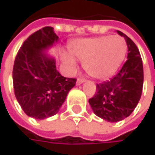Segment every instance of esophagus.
Returning a JSON list of instances; mask_svg holds the SVG:
<instances>
[{"instance_id":"obj_1","label":"esophagus","mask_w":155,"mask_h":155,"mask_svg":"<svg viewBox=\"0 0 155 155\" xmlns=\"http://www.w3.org/2000/svg\"><path fill=\"white\" fill-rule=\"evenodd\" d=\"M85 81H86L85 78H78V80H77V85H80V84L84 83Z\"/></svg>"}]
</instances>
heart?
I'll return each instance as SVG.
<instances>
[{"mask_svg":"<svg viewBox=\"0 0 155 155\" xmlns=\"http://www.w3.org/2000/svg\"><path fill=\"white\" fill-rule=\"evenodd\" d=\"M71 54L83 61L87 73L95 78H106L114 74L123 63L127 44L121 36H99L88 39H78L69 45ZM63 59L68 68H77L75 58L64 54Z\"/></svg>","mask_w":155,"mask_h":155,"instance_id":"1","label":"heart"}]
</instances>
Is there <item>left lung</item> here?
Wrapping results in <instances>:
<instances>
[{"label":"left lung","instance_id":"8db88e82","mask_svg":"<svg viewBox=\"0 0 155 155\" xmlns=\"http://www.w3.org/2000/svg\"><path fill=\"white\" fill-rule=\"evenodd\" d=\"M128 48L127 60L116 76L97 85L96 94L88 102L94 113L108 122H118L129 116L136 107L143 84V61L138 48L124 33Z\"/></svg>","mask_w":155,"mask_h":155}]
</instances>
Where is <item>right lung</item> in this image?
I'll return each instance as SVG.
<instances>
[{
    "mask_svg": "<svg viewBox=\"0 0 155 155\" xmlns=\"http://www.w3.org/2000/svg\"><path fill=\"white\" fill-rule=\"evenodd\" d=\"M58 39L52 27H44L23 42L15 58L12 71L15 97L24 113L36 119L56 115L76 85L77 79L61 76L55 59L43 51Z\"/></svg>",
    "mask_w": 155,
    "mask_h": 155,
    "instance_id": "add662e5",
    "label": "right lung"
}]
</instances>
